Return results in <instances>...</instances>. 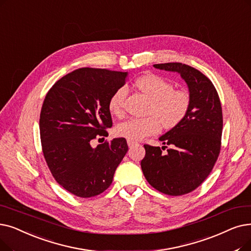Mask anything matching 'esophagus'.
Returning <instances> with one entry per match:
<instances>
[{"mask_svg":"<svg viewBox=\"0 0 251 251\" xmlns=\"http://www.w3.org/2000/svg\"><path fill=\"white\" fill-rule=\"evenodd\" d=\"M127 145H128L129 148H131L134 145H136V143H135V141H133V140H127Z\"/></svg>","mask_w":251,"mask_h":251,"instance_id":"1","label":"esophagus"}]
</instances>
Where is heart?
Wrapping results in <instances>:
<instances>
[{"instance_id": "b5f03b06", "label": "heart", "mask_w": 251, "mask_h": 251, "mask_svg": "<svg viewBox=\"0 0 251 251\" xmlns=\"http://www.w3.org/2000/svg\"><path fill=\"white\" fill-rule=\"evenodd\" d=\"M136 88L151 100L146 118H129L119 123L115 132L118 136L128 140H140L157 134L162 124L166 129L178 126L187 117L191 100L183 90L174 89L168 80L157 75H141L135 81ZM126 96L125 87H120L108 100V111L115 116L123 114V102Z\"/></svg>"}]
</instances>
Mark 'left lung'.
Here are the masks:
<instances>
[{"instance_id":"left-lung-1","label":"left lung","mask_w":251,"mask_h":251,"mask_svg":"<svg viewBox=\"0 0 251 251\" xmlns=\"http://www.w3.org/2000/svg\"><path fill=\"white\" fill-rule=\"evenodd\" d=\"M154 68L178 73L187 83L191 100L183 121L159 137L167 147L145 145L140 165L152 188L170 196L198 188L211 172L221 151L223 112L212 82L200 71L180 62L154 64Z\"/></svg>"}]
</instances>
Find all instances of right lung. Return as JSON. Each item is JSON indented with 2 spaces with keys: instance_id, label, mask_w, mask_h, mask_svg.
<instances>
[{
  "instance_id": "1",
  "label": "right lung",
  "mask_w": 251,
  "mask_h": 251,
  "mask_svg": "<svg viewBox=\"0 0 251 251\" xmlns=\"http://www.w3.org/2000/svg\"><path fill=\"white\" fill-rule=\"evenodd\" d=\"M128 73L75 70L52 86L40 115L43 154L53 177L70 193L90 198L104 192L128 151L123 137L92 148L113 125L108 100Z\"/></svg>"
}]
</instances>
